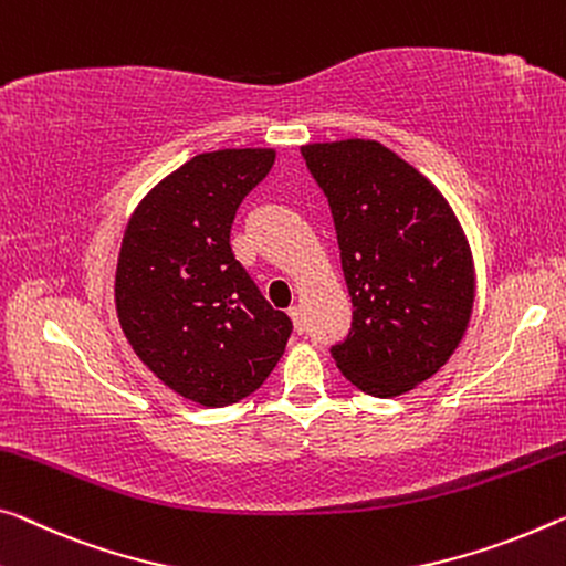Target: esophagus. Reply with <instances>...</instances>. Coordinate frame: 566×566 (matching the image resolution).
<instances>
[{
	"label": "esophagus",
	"mask_w": 566,
	"mask_h": 566,
	"mask_svg": "<svg viewBox=\"0 0 566 566\" xmlns=\"http://www.w3.org/2000/svg\"><path fill=\"white\" fill-rule=\"evenodd\" d=\"M289 316H291V321H293V328L298 334H303L306 332V321H303V311H301V306H291L289 308Z\"/></svg>",
	"instance_id": "obj_1"
}]
</instances>
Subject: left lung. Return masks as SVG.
I'll return each instance as SVG.
<instances>
[{
  "mask_svg": "<svg viewBox=\"0 0 566 566\" xmlns=\"http://www.w3.org/2000/svg\"><path fill=\"white\" fill-rule=\"evenodd\" d=\"M332 207L354 303L352 332L332 346L361 392L399 397L440 371L475 298L471 245L453 207L412 164L371 138L301 146Z\"/></svg>",
  "mask_w": 566,
  "mask_h": 566,
  "instance_id": "left-lung-1",
  "label": "left lung"
}]
</instances>
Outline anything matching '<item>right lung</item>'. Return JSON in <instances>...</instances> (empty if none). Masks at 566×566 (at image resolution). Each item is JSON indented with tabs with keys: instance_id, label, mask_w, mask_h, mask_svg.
Returning a JSON list of instances; mask_svg holds the SVG:
<instances>
[{
	"instance_id": "add662e5",
	"label": "right lung",
	"mask_w": 566,
	"mask_h": 566,
	"mask_svg": "<svg viewBox=\"0 0 566 566\" xmlns=\"http://www.w3.org/2000/svg\"><path fill=\"white\" fill-rule=\"evenodd\" d=\"M273 161V149L197 154L126 224L116 268L120 328L138 359L197 405L253 395L293 332L230 248L234 212Z\"/></svg>"
}]
</instances>
